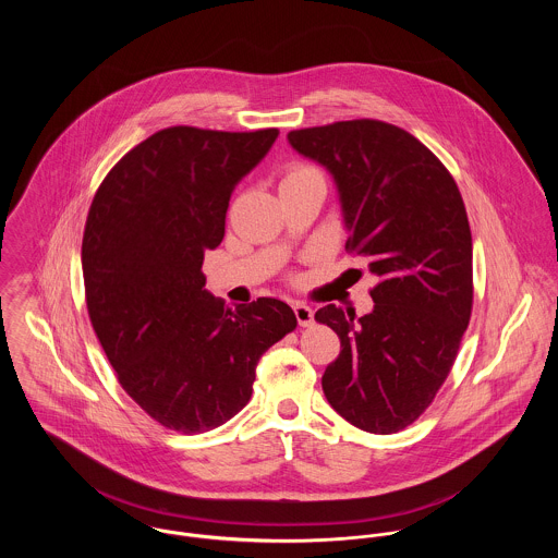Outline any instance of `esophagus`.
Instances as JSON below:
<instances>
[{
    "instance_id": "obj_1",
    "label": "esophagus",
    "mask_w": 558,
    "mask_h": 558,
    "mask_svg": "<svg viewBox=\"0 0 558 558\" xmlns=\"http://www.w3.org/2000/svg\"><path fill=\"white\" fill-rule=\"evenodd\" d=\"M294 316H296L301 326H312L314 324V310L307 307L305 303H294Z\"/></svg>"
}]
</instances>
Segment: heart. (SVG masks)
<instances>
[{"label": "heart", "instance_id": "obj_1", "mask_svg": "<svg viewBox=\"0 0 558 558\" xmlns=\"http://www.w3.org/2000/svg\"><path fill=\"white\" fill-rule=\"evenodd\" d=\"M314 175H322L314 165H307V162H290V165L283 169V180H281V184L307 180V178H314Z\"/></svg>", "mask_w": 558, "mask_h": 558}]
</instances>
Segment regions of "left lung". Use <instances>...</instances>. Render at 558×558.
I'll use <instances>...</instances> for the list:
<instances>
[{
  "label": "left lung",
  "instance_id": "1",
  "mask_svg": "<svg viewBox=\"0 0 558 558\" xmlns=\"http://www.w3.org/2000/svg\"><path fill=\"white\" fill-rule=\"evenodd\" d=\"M288 140L332 173L350 230L345 251L378 277L372 314L316 312L341 339L322 376L324 396L354 427L396 434L434 401L471 322L464 199L440 159L396 124L363 118L290 131Z\"/></svg>",
  "mask_w": 558,
  "mask_h": 558
}]
</instances>
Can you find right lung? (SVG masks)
I'll use <instances>...</instances> for the list:
<instances>
[{
    "instance_id": "add662e5",
    "label": "right lung",
    "mask_w": 558,
    "mask_h": 558,
    "mask_svg": "<svg viewBox=\"0 0 558 558\" xmlns=\"http://www.w3.org/2000/svg\"><path fill=\"white\" fill-rule=\"evenodd\" d=\"M248 133L169 126L118 160L83 230L92 328L133 401L167 429L202 434L248 403L259 356L296 328L277 299L236 310L204 290V253L226 236L240 178L275 144Z\"/></svg>"
}]
</instances>
